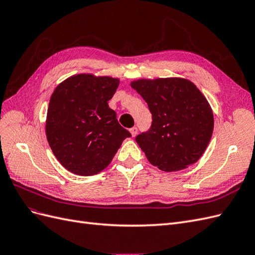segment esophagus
Wrapping results in <instances>:
<instances>
[{
    "mask_svg": "<svg viewBox=\"0 0 255 255\" xmlns=\"http://www.w3.org/2000/svg\"><path fill=\"white\" fill-rule=\"evenodd\" d=\"M129 132H130V134H132L133 137H135L138 133V128L136 127H133L132 128H129Z\"/></svg>",
    "mask_w": 255,
    "mask_h": 255,
    "instance_id": "34e87169",
    "label": "esophagus"
}]
</instances>
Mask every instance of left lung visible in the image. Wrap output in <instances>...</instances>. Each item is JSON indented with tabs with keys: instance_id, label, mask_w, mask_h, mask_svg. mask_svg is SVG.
<instances>
[{
	"instance_id": "8db88e82",
	"label": "left lung",
	"mask_w": 255,
	"mask_h": 255,
	"mask_svg": "<svg viewBox=\"0 0 255 255\" xmlns=\"http://www.w3.org/2000/svg\"><path fill=\"white\" fill-rule=\"evenodd\" d=\"M148 103L152 125L136 142L153 166L177 171L195 164L212 138L214 116L194 83L181 78L130 83Z\"/></svg>"
}]
</instances>
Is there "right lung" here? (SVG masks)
I'll list each match as a JSON object with an SVG mask.
<instances>
[{
	"label": "right lung",
	"mask_w": 255,
	"mask_h": 255,
	"mask_svg": "<svg viewBox=\"0 0 255 255\" xmlns=\"http://www.w3.org/2000/svg\"><path fill=\"white\" fill-rule=\"evenodd\" d=\"M119 86L110 76L78 74L67 79L50 99L45 133L67 170L95 175L111 164L130 133L122 128L109 102Z\"/></svg>",
	"instance_id": "add662e5"
}]
</instances>
